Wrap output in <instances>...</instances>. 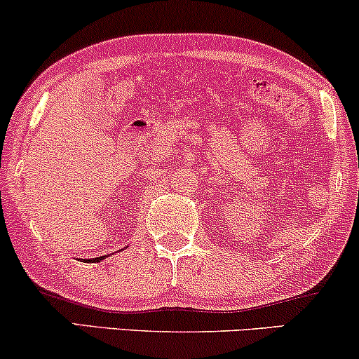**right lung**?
Instances as JSON below:
<instances>
[{
	"label": "right lung",
	"mask_w": 359,
	"mask_h": 359,
	"mask_svg": "<svg viewBox=\"0 0 359 359\" xmlns=\"http://www.w3.org/2000/svg\"><path fill=\"white\" fill-rule=\"evenodd\" d=\"M100 259H102V257H101V258H93V259H88V262H93V263H94V262H100Z\"/></svg>",
	"instance_id": "obj_1"
}]
</instances>
